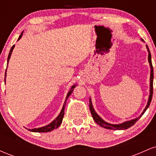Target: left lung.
Instances as JSON below:
<instances>
[{"label": "left lung", "mask_w": 156, "mask_h": 156, "mask_svg": "<svg viewBox=\"0 0 156 156\" xmlns=\"http://www.w3.org/2000/svg\"><path fill=\"white\" fill-rule=\"evenodd\" d=\"M141 40L142 42H144L142 39H141ZM146 48L148 52V62L150 64V95L149 98H148V101L147 103V105L144 108V111H143L142 113L141 114V115H139V117L135 118V119H131V120L129 121H125L124 122L120 123V124H111V123L107 122L103 120L102 118L97 114L95 111H94V107L92 105V100L91 98H89V108H90V112L91 114H92V116L94 119V120L98 125H99L100 126L103 127V128H106V129H110V130H125L129 128L130 127L133 126V125L135 124L136 122L140 119L141 116L144 114V112H146L147 109L148 108V107L150 106V103H151L152 101V98H153V64H152V60H151V53H150V51L149 50V48L148 46L146 44Z\"/></svg>", "instance_id": "8db88e82"}]
</instances>
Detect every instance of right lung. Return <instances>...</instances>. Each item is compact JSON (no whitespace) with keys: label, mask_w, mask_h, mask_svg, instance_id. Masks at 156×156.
<instances>
[{"label":"right lung","mask_w":156,"mask_h":156,"mask_svg":"<svg viewBox=\"0 0 156 156\" xmlns=\"http://www.w3.org/2000/svg\"><path fill=\"white\" fill-rule=\"evenodd\" d=\"M23 33V31L22 32V34H21L20 35V37H19L18 39H17V41L20 40L21 37H22ZM14 48H15V45L12 46V48H11L10 51H9V53L8 58H7V67H8L9 62L11 55H12V51H13ZM6 69H7V68H6ZM6 73H5V79H4L5 83H6ZM76 87V84H74V85L72 86V87H71L70 89H69V92H68L67 94V97H66L65 101H64V105H63V107H62V111H61V112L59 113V114H58V117L55 118L54 120L52 121L50 123V124L45 125V126L41 127V128H34V129H28V130H30V131H31V132H38V133H45V132H50V131H51V130H54V129H55V128H58V126H60V125L62 124V119H63V117H64V108H65L66 102H67V100L68 99V98H69V97L70 96V94L73 93V89H74V88H75V87Z\"/></svg>","instance_id":"right-lung-1"}]
</instances>
